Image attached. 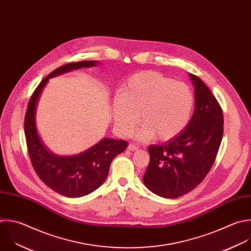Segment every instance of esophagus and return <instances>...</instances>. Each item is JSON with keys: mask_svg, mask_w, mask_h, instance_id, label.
I'll return each instance as SVG.
<instances>
[{"mask_svg": "<svg viewBox=\"0 0 251 251\" xmlns=\"http://www.w3.org/2000/svg\"><path fill=\"white\" fill-rule=\"evenodd\" d=\"M128 150H129V151H137V150H138V146H136V145H134V144H129Z\"/></svg>", "mask_w": 251, "mask_h": 251, "instance_id": "34e87169", "label": "esophagus"}]
</instances>
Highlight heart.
<instances>
[{"instance_id": "1", "label": "heart", "mask_w": 251, "mask_h": 251, "mask_svg": "<svg viewBox=\"0 0 251 251\" xmlns=\"http://www.w3.org/2000/svg\"><path fill=\"white\" fill-rule=\"evenodd\" d=\"M194 96L183 82L147 71L130 76L113 101V118L119 132L128 135L137 122L140 137L160 141L176 137L187 126Z\"/></svg>"}]
</instances>
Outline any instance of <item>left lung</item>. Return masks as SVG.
I'll return each instance as SVG.
<instances>
[{
  "label": "left lung",
  "instance_id": "8db88e82",
  "mask_svg": "<svg viewBox=\"0 0 251 251\" xmlns=\"http://www.w3.org/2000/svg\"><path fill=\"white\" fill-rule=\"evenodd\" d=\"M195 87V110L176 137L150 146L145 185L164 198H177L198 186L216 159L224 132L220 103L203 80L189 74Z\"/></svg>",
  "mask_w": 251,
  "mask_h": 251
}]
</instances>
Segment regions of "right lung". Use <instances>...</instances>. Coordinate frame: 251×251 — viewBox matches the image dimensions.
I'll return each instance as SVG.
<instances>
[{
  "mask_svg": "<svg viewBox=\"0 0 251 251\" xmlns=\"http://www.w3.org/2000/svg\"><path fill=\"white\" fill-rule=\"evenodd\" d=\"M96 64V61L73 62L51 72L32 94L25 113V134L33 170L48 187L66 197H81L98 189L107 177L112 159L128 146L124 140L105 138L81 153L59 156L45 149L38 137L35 108L48 78L75 69L94 67Z\"/></svg>",
  "mask_w": 251,
  "mask_h": 251,
  "instance_id": "right-lung-1",
  "label": "right lung"
}]
</instances>
